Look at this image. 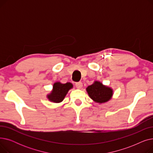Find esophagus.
Masks as SVG:
<instances>
[{"label": "esophagus", "mask_w": 153, "mask_h": 153, "mask_svg": "<svg viewBox=\"0 0 153 153\" xmlns=\"http://www.w3.org/2000/svg\"><path fill=\"white\" fill-rule=\"evenodd\" d=\"M76 87L77 89H81L82 87V83L81 82L76 83Z\"/></svg>", "instance_id": "obj_1"}]
</instances>
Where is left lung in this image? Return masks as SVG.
Masks as SVG:
<instances>
[{"label": "left lung", "instance_id": "8db88e82", "mask_svg": "<svg viewBox=\"0 0 153 153\" xmlns=\"http://www.w3.org/2000/svg\"><path fill=\"white\" fill-rule=\"evenodd\" d=\"M88 95L95 102L103 103L109 101L113 95V89L99 81L94 82L86 88Z\"/></svg>", "mask_w": 153, "mask_h": 153}]
</instances>
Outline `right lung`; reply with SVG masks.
Returning <instances> with one entry per match:
<instances>
[{
    "instance_id": "1",
    "label": "right lung",
    "mask_w": 153,
    "mask_h": 153,
    "mask_svg": "<svg viewBox=\"0 0 153 153\" xmlns=\"http://www.w3.org/2000/svg\"><path fill=\"white\" fill-rule=\"evenodd\" d=\"M72 87L73 85L71 82L62 84L60 82H56L53 84L51 93L47 95V98L51 102H61L66 97L68 91Z\"/></svg>"
}]
</instances>
